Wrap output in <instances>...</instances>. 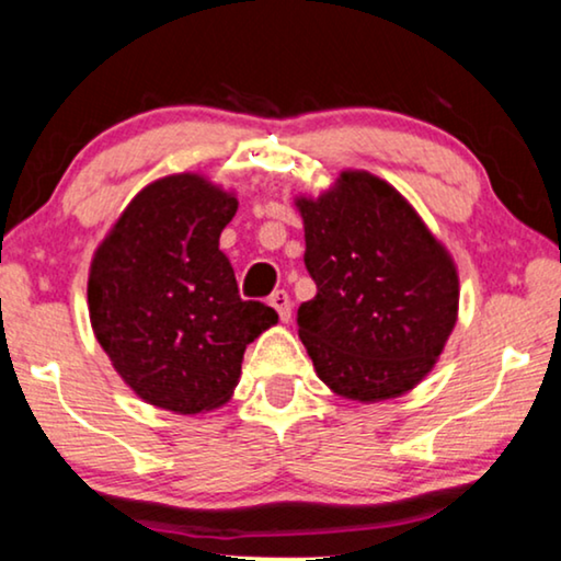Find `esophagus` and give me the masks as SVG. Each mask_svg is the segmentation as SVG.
Segmentation results:
<instances>
[{"label": "esophagus", "mask_w": 561, "mask_h": 561, "mask_svg": "<svg viewBox=\"0 0 561 561\" xmlns=\"http://www.w3.org/2000/svg\"><path fill=\"white\" fill-rule=\"evenodd\" d=\"M271 306L275 311H278V317H280V321H288L290 319V298H288V294L286 290H275V294L271 296Z\"/></svg>", "instance_id": "esophagus-1"}]
</instances>
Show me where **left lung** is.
<instances>
[{"label": "left lung", "mask_w": 561, "mask_h": 561, "mask_svg": "<svg viewBox=\"0 0 561 561\" xmlns=\"http://www.w3.org/2000/svg\"><path fill=\"white\" fill-rule=\"evenodd\" d=\"M317 296L298 336L336 396L375 403L432 373L457 321L459 280L444 244L378 175L344 171L319 198H296Z\"/></svg>", "instance_id": "1"}]
</instances>
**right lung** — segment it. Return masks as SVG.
Returning a JSON list of instances; mask_svg holds the SVG:
<instances>
[{"label":"right lung","instance_id":"1","mask_svg":"<svg viewBox=\"0 0 561 561\" xmlns=\"http://www.w3.org/2000/svg\"><path fill=\"white\" fill-rule=\"evenodd\" d=\"M237 198L198 173L137 194L89 271V317L122 380L158 409L204 413L229 401L242 355L278 321L242 301L219 234Z\"/></svg>","mask_w":561,"mask_h":561}]
</instances>
